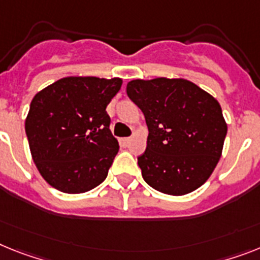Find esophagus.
Wrapping results in <instances>:
<instances>
[{
    "instance_id": "obj_1",
    "label": "esophagus",
    "mask_w": 260,
    "mask_h": 260,
    "mask_svg": "<svg viewBox=\"0 0 260 260\" xmlns=\"http://www.w3.org/2000/svg\"><path fill=\"white\" fill-rule=\"evenodd\" d=\"M121 141H123V143L126 145V144H129V143H131V137H124V139H123V140H121Z\"/></svg>"
}]
</instances>
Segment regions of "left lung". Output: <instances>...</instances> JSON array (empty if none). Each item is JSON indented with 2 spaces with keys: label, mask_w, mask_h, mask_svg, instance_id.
Listing matches in <instances>:
<instances>
[{
  "label": "left lung",
  "mask_w": 260,
  "mask_h": 260,
  "mask_svg": "<svg viewBox=\"0 0 260 260\" xmlns=\"http://www.w3.org/2000/svg\"><path fill=\"white\" fill-rule=\"evenodd\" d=\"M126 95L147 121V149L137 157L143 178L161 193L182 196L206 182L228 134L221 106L185 79L131 80Z\"/></svg>",
  "instance_id": "left-lung-1"
}]
</instances>
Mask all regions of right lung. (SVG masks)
Masks as SVG:
<instances>
[{
	"instance_id": "right-lung-1",
	"label": "right lung",
	"mask_w": 260,
	"mask_h": 260,
	"mask_svg": "<svg viewBox=\"0 0 260 260\" xmlns=\"http://www.w3.org/2000/svg\"><path fill=\"white\" fill-rule=\"evenodd\" d=\"M121 79L69 76L31 100L25 131L32 160L52 187L88 191L106 180L119 152L106 108Z\"/></svg>"
}]
</instances>
